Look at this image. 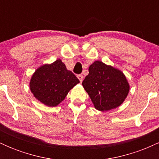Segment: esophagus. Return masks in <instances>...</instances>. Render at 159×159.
Wrapping results in <instances>:
<instances>
[{
  "label": "esophagus",
  "mask_w": 159,
  "mask_h": 159,
  "mask_svg": "<svg viewBox=\"0 0 159 159\" xmlns=\"http://www.w3.org/2000/svg\"><path fill=\"white\" fill-rule=\"evenodd\" d=\"M78 79H79V81H80V82H82L83 81V79H84V77H83V75H78Z\"/></svg>",
  "instance_id": "34e87169"
}]
</instances>
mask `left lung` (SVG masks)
I'll use <instances>...</instances> for the list:
<instances>
[{"label": "left lung", "mask_w": 159, "mask_h": 159, "mask_svg": "<svg viewBox=\"0 0 159 159\" xmlns=\"http://www.w3.org/2000/svg\"><path fill=\"white\" fill-rule=\"evenodd\" d=\"M82 85L94 107L101 111L120 106L129 92V84L123 72L99 61L90 66Z\"/></svg>", "instance_id": "1"}]
</instances>
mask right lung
<instances>
[{
    "mask_svg": "<svg viewBox=\"0 0 159 159\" xmlns=\"http://www.w3.org/2000/svg\"><path fill=\"white\" fill-rule=\"evenodd\" d=\"M79 82L71 71L67 70L61 60L58 59L52 64H45L36 69L30 79V88L39 102L47 106L54 107Z\"/></svg>",
    "mask_w": 159,
    "mask_h": 159,
    "instance_id": "right-lung-1",
    "label": "right lung"
}]
</instances>
